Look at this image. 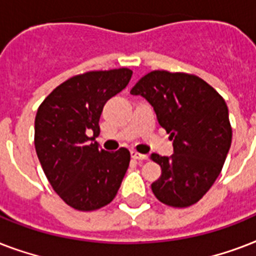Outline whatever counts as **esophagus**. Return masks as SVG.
Segmentation results:
<instances>
[{
  "label": "esophagus",
  "instance_id": "34e87169",
  "mask_svg": "<svg viewBox=\"0 0 256 256\" xmlns=\"http://www.w3.org/2000/svg\"><path fill=\"white\" fill-rule=\"evenodd\" d=\"M132 160H146L148 156H144V154H140V152H132Z\"/></svg>",
  "mask_w": 256,
  "mask_h": 256
}]
</instances>
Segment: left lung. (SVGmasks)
I'll return each instance as SVG.
<instances>
[{"instance_id": "8db88e82", "label": "left lung", "mask_w": 256, "mask_h": 256, "mask_svg": "<svg viewBox=\"0 0 256 256\" xmlns=\"http://www.w3.org/2000/svg\"><path fill=\"white\" fill-rule=\"evenodd\" d=\"M130 94L152 104L172 140V156L152 154L162 168L152 192L168 206L194 204L214 184L230 150L232 130L226 102L196 76L164 70L146 74Z\"/></svg>"}]
</instances>
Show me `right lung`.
<instances>
[{
  "instance_id": "obj_1",
  "label": "right lung",
  "mask_w": 256,
  "mask_h": 256,
  "mask_svg": "<svg viewBox=\"0 0 256 256\" xmlns=\"http://www.w3.org/2000/svg\"><path fill=\"white\" fill-rule=\"evenodd\" d=\"M132 74L122 68L76 76L54 88L38 108V160L54 191L76 210L100 208L120 190L130 152L124 148L104 152L94 140L104 104L128 86Z\"/></svg>"
}]
</instances>
